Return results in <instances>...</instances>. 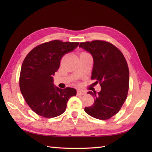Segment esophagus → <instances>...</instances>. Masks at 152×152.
<instances>
[{
	"instance_id": "esophagus-1",
	"label": "esophagus",
	"mask_w": 152,
	"mask_h": 152,
	"mask_svg": "<svg viewBox=\"0 0 152 152\" xmlns=\"http://www.w3.org/2000/svg\"><path fill=\"white\" fill-rule=\"evenodd\" d=\"M86 94V91H83V90H78V91H77V95H84Z\"/></svg>"
}]
</instances>
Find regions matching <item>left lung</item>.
Returning <instances> with one entry per match:
<instances>
[{
  "label": "left lung",
  "instance_id": "left-lung-1",
  "mask_svg": "<svg viewBox=\"0 0 152 152\" xmlns=\"http://www.w3.org/2000/svg\"><path fill=\"white\" fill-rule=\"evenodd\" d=\"M93 58L91 79L101 87V91H89L95 102L84 110L92 117L105 120L120 110L127 99L129 71L125 58L114 45L104 40H93L80 44Z\"/></svg>",
  "mask_w": 152,
  "mask_h": 152
}]
</instances>
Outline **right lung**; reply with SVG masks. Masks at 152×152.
<instances>
[{
    "label": "right lung",
    "instance_id": "add662e5",
    "mask_svg": "<svg viewBox=\"0 0 152 152\" xmlns=\"http://www.w3.org/2000/svg\"><path fill=\"white\" fill-rule=\"evenodd\" d=\"M79 42L55 40L33 48L23 62L19 88L27 104L36 114L55 118L65 111L69 99L76 95L72 88L61 89L54 86L53 76L61 58L74 50Z\"/></svg>",
    "mask_w": 152,
    "mask_h": 152
}]
</instances>
